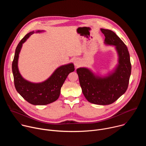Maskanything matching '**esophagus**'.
Instances as JSON below:
<instances>
[{"mask_svg": "<svg viewBox=\"0 0 146 146\" xmlns=\"http://www.w3.org/2000/svg\"><path fill=\"white\" fill-rule=\"evenodd\" d=\"M80 59H78V58H76L74 60V65L76 66V67H78L80 65Z\"/></svg>", "mask_w": 146, "mask_h": 146, "instance_id": "34e87169", "label": "esophagus"}]
</instances>
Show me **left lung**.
<instances>
[{
  "label": "left lung",
  "instance_id": "8db88e82",
  "mask_svg": "<svg viewBox=\"0 0 146 146\" xmlns=\"http://www.w3.org/2000/svg\"><path fill=\"white\" fill-rule=\"evenodd\" d=\"M105 36L104 43L114 46L118 54V64L106 76L95 74L87 68H79L77 73L82 92L87 100L99 105L114 103L126 92L131 74V64L127 47L112 31L100 29Z\"/></svg>",
  "mask_w": 146,
  "mask_h": 146
}]
</instances>
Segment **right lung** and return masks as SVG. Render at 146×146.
<instances>
[{"label":"right lung","instance_id":"add662e5","mask_svg":"<svg viewBox=\"0 0 146 146\" xmlns=\"http://www.w3.org/2000/svg\"><path fill=\"white\" fill-rule=\"evenodd\" d=\"M44 31H37L40 33ZM35 33L34 31L27 34L20 41L15 52L12 63V71L14 86L17 91L25 100L33 105H46L56 100L60 93L61 87L68 74L74 70L73 64L70 63L58 68L46 80L41 82H30L23 77L18 67L19 54L27 40Z\"/></svg>","mask_w":146,"mask_h":146}]
</instances>
